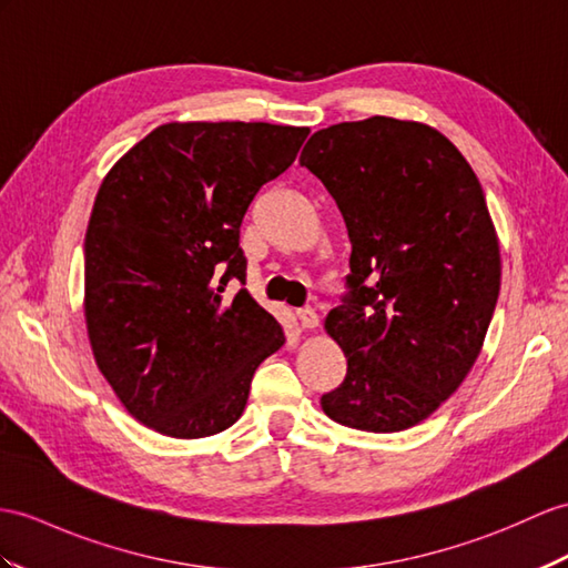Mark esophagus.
Masks as SVG:
<instances>
[{
  "instance_id": "34e87169",
  "label": "esophagus",
  "mask_w": 568,
  "mask_h": 568,
  "mask_svg": "<svg viewBox=\"0 0 568 568\" xmlns=\"http://www.w3.org/2000/svg\"><path fill=\"white\" fill-rule=\"evenodd\" d=\"M296 317H298V323H301L303 329L317 327V313H315L313 308H298V311H296Z\"/></svg>"
}]
</instances>
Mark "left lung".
I'll return each instance as SVG.
<instances>
[{"instance_id":"obj_1","label":"left lung","mask_w":568,"mask_h":568,"mask_svg":"<svg viewBox=\"0 0 568 568\" xmlns=\"http://www.w3.org/2000/svg\"><path fill=\"white\" fill-rule=\"evenodd\" d=\"M301 165L335 200L352 255L327 335L347 356L329 419L373 434L424 422L479 356L501 286V257L475 171L419 122L332 124Z\"/></svg>"}]
</instances>
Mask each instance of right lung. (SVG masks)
Wrapping results in <instances>:
<instances>
[{"instance_id":"add662e5","label":"right lung","mask_w":568,"mask_h":568,"mask_svg":"<svg viewBox=\"0 0 568 568\" xmlns=\"http://www.w3.org/2000/svg\"><path fill=\"white\" fill-rule=\"evenodd\" d=\"M308 128L171 122L132 146L95 195L84 241L87 327L110 388L173 438L236 424L284 332L245 288L241 224L294 163ZM236 278L233 297L225 286Z\"/></svg>"}]
</instances>
